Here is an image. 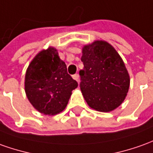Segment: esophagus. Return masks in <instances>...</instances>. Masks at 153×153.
<instances>
[{
  "label": "esophagus",
  "instance_id": "1",
  "mask_svg": "<svg viewBox=\"0 0 153 153\" xmlns=\"http://www.w3.org/2000/svg\"><path fill=\"white\" fill-rule=\"evenodd\" d=\"M72 78L74 79V80H76L77 82H78V81H79V75L78 74H75L72 76Z\"/></svg>",
  "mask_w": 153,
  "mask_h": 153
}]
</instances>
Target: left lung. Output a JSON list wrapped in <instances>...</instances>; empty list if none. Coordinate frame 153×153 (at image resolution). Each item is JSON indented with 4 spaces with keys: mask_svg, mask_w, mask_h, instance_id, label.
<instances>
[{
    "mask_svg": "<svg viewBox=\"0 0 153 153\" xmlns=\"http://www.w3.org/2000/svg\"><path fill=\"white\" fill-rule=\"evenodd\" d=\"M82 62L80 87L87 105L102 112L117 108L130 87V76L118 52L110 43L97 40L83 46Z\"/></svg>",
    "mask_w": 153,
    "mask_h": 153,
    "instance_id": "left-lung-1",
    "label": "left lung"
}]
</instances>
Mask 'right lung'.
Returning a JSON list of instances; mask_svg holds the SVG:
<instances>
[{"label": "right lung", "instance_id": "right-lung-1", "mask_svg": "<svg viewBox=\"0 0 153 153\" xmlns=\"http://www.w3.org/2000/svg\"><path fill=\"white\" fill-rule=\"evenodd\" d=\"M77 86L67 73L66 63L52 46L38 52L26 69V97L36 110L44 115L62 112Z\"/></svg>", "mask_w": 153, "mask_h": 153}]
</instances>
